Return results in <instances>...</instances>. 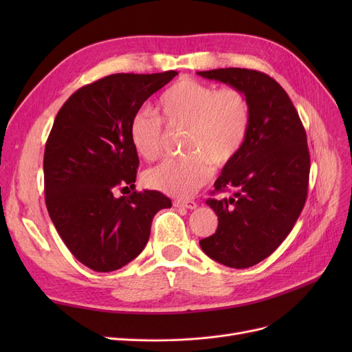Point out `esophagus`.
Segmentation results:
<instances>
[{"instance_id": "1", "label": "esophagus", "mask_w": 352, "mask_h": 352, "mask_svg": "<svg viewBox=\"0 0 352 352\" xmlns=\"http://www.w3.org/2000/svg\"><path fill=\"white\" fill-rule=\"evenodd\" d=\"M175 207L179 208H188V210H195L197 208V202L192 199H177L173 202Z\"/></svg>"}]
</instances>
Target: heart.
Masks as SVG:
<instances>
[{"mask_svg":"<svg viewBox=\"0 0 352 352\" xmlns=\"http://www.w3.org/2000/svg\"><path fill=\"white\" fill-rule=\"evenodd\" d=\"M157 110L168 126L186 127V155L167 158L148 170L145 184L173 197H188L207 182L211 166L225 167L235 160L251 129V105L236 88L217 89L208 83L182 79L167 88ZM135 151L153 162L163 148V124L158 117L138 111L129 123Z\"/></svg>","mask_w":352,"mask_h":352,"instance_id":"obj_1","label":"heart"}]
</instances>
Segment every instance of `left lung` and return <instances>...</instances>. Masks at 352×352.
<instances>
[{
    "mask_svg": "<svg viewBox=\"0 0 352 352\" xmlns=\"http://www.w3.org/2000/svg\"><path fill=\"white\" fill-rule=\"evenodd\" d=\"M198 74L242 91L251 105L247 142L214 182L217 192L233 195L207 199L219 225L199 241L211 260L247 269L267 258L301 214L310 176L307 135L287 94L267 74L239 67Z\"/></svg>",
    "mask_w": 352,
    "mask_h": 352,
    "instance_id": "left-lung-1",
    "label": "left lung"
}]
</instances>
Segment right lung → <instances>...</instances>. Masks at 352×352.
<instances>
[{
  "label": "right lung",
  "mask_w": 352,
  "mask_h": 352,
  "mask_svg": "<svg viewBox=\"0 0 352 352\" xmlns=\"http://www.w3.org/2000/svg\"><path fill=\"white\" fill-rule=\"evenodd\" d=\"M177 74L117 73L82 87L63 104L44 154L45 204L60 238L82 264L114 272L142 252L151 223L172 201L135 189L132 116Z\"/></svg>",
  "instance_id": "add662e5"
}]
</instances>
